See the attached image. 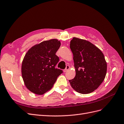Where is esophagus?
I'll list each match as a JSON object with an SVG mask.
<instances>
[{
  "label": "esophagus",
  "instance_id": "obj_1",
  "mask_svg": "<svg viewBox=\"0 0 124 124\" xmlns=\"http://www.w3.org/2000/svg\"><path fill=\"white\" fill-rule=\"evenodd\" d=\"M69 69H70V66L69 65H67V66H66V69L65 70H63V72H66L67 71H68V70H69Z\"/></svg>",
  "mask_w": 124,
  "mask_h": 124
}]
</instances>
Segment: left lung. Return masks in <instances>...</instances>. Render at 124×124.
<instances>
[{
	"mask_svg": "<svg viewBox=\"0 0 124 124\" xmlns=\"http://www.w3.org/2000/svg\"><path fill=\"white\" fill-rule=\"evenodd\" d=\"M70 48L73 54L75 78L69 80L71 87L81 94L92 92L103 82L107 62L101 51L88 41L73 37Z\"/></svg>",
	"mask_w": 124,
	"mask_h": 124,
	"instance_id": "1",
	"label": "left lung"
}]
</instances>
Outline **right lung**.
<instances>
[{"label": "right lung", "instance_id": "1", "mask_svg": "<svg viewBox=\"0 0 124 124\" xmlns=\"http://www.w3.org/2000/svg\"><path fill=\"white\" fill-rule=\"evenodd\" d=\"M61 46L56 39L36 45L25 54L21 66L23 78L32 92L41 95L53 87L62 70L55 68L59 57L55 54Z\"/></svg>", "mask_w": 124, "mask_h": 124}]
</instances>
